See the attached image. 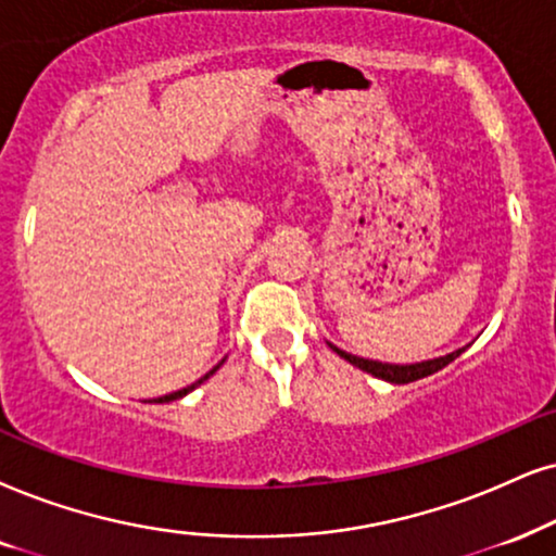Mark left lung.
<instances>
[{"label": "left lung", "instance_id": "left-lung-1", "mask_svg": "<svg viewBox=\"0 0 556 556\" xmlns=\"http://www.w3.org/2000/svg\"><path fill=\"white\" fill-rule=\"evenodd\" d=\"M330 349L336 351V354L341 356V359H346L349 364H354V367H359L362 371H367V375L377 377V379H384V382H392V384H407V382H416V379H424L428 375H433V371L444 369L446 364H452L456 356L462 354L465 349H456L452 354L446 356H435V359H428V362H416V364H384V362H371V359H362V356H354V354H346V351L333 346V343H328Z\"/></svg>", "mask_w": 556, "mask_h": 556}]
</instances>
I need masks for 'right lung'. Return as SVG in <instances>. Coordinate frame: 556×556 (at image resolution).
Returning a JSON list of instances; mask_svg holds the SVG:
<instances>
[{"instance_id": "1", "label": "right lung", "mask_w": 556, "mask_h": 556, "mask_svg": "<svg viewBox=\"0 0 556 556\" xmlns=\"http://www.w3.org/2000/svg\"><path fill=\"white\" fill-rule=\"evenodd\" d=\"M223 362H226V359H223ZM223 362H220V364H223ZM220 364H217V367H213V369H210L205 377H200V379H197V382H192V384H187V388H181V390H177V392H168V395H164V397H156V400H153V403H172V400H179V397H185V395H189V392H192L194 388H200V384H202V382H205V379H210V377H213V375H215V371H217V369H220Z\"/></svg>"}]
</instances>
